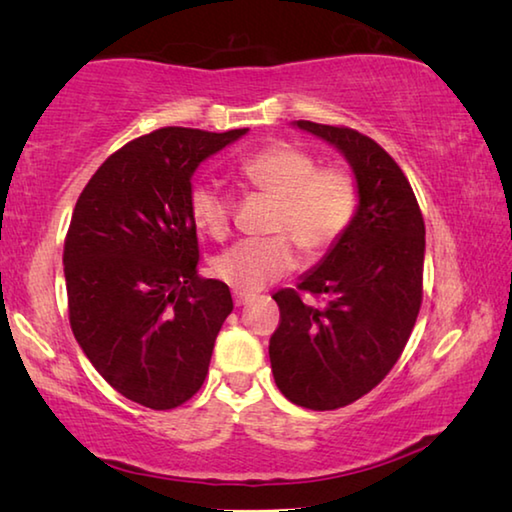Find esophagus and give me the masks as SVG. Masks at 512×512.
Segmentation results:
<instances>
[{"instance_id": "34e87169", "label": "esophagus", "mask_w": 512, "mask_h": 512, "mask_svg": "<svg viewBox=\"0 0 512 512\" xmlns=\"http://www.w3.org/2000/svg\"><path fill=\"white\" fill-rule=\"evenodd\" d=\"M232 300H235V307H241V305H246V302L250 300V293L235 291V296H232Z\"/></svg>"}]
</instances>
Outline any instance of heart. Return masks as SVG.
<instances>
[{"instance_id": "heart-1", "label": "heart", "mask_w": 512, "mask_h": 512, "mask_svg": "<svg viewBox=\"0 0 512 512\" xmlns=\"http://www.w3.org/2000/svg\"><path fill=\"white\" fill-rule=\"evenodd\" d=\"M239 180L273 201L268 232L273 237L239 241L214 259L212 273L239 293H255L296 266V250L307 259L329 253L359 210V183L348 167H320V160L296 144H273L248 155L237 167ZM189 219L203 235L223 239L230 230V198L198 180L187 196Z\"/></svg>"}]
</instances>
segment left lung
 Wrapping results in <instances>:
<instances>
[{
    "instance_id": "left-lung-1",
    "label": "left lung",
    "mask_w": 512,
    "mask_h": 512,
    "mask_svg": "<svg viewBox=\"0 0 512 512\" xmlns=\"http://www.w3.org/2000/svg\"><path fill=\"white\" fill-rule=\"evenodd\" d=\"M296 126L339 149L357 176L350 230L298 289L275 293L280 325L268 343L275 384L293 404L334 411L370 393L400 359L422 305L424 219L404 171L348 126ZM311 292L320 308L301 302Z\"/></svg>"
}]
</instances>
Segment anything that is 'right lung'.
Returning a JSON list of instances; mask_svg holds the SVG:
<instances>
[{"label": "right lung", "instance_id": "1", "mask_svg": "<svg viewBox=\"0 0 512 512\" xmlns=\"http://www.w3.org/2000/svg\"><path fill=\"white\" fill-rule=\"evenodd\" d=\"M246 133L142 135L76 201L63 250L69 325L99 375L146 409L192 400L232 311L228 284L198 275L187 196L198 164Z\"/></svg>", "mask_w": 512, "mask_h": 512}]
</instances>
